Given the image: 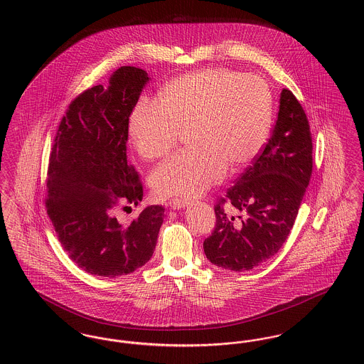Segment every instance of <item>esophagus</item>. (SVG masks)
<instances>
[{"label":"esophagus","instance_id":"esophagus-1","mask_svg":"<svg viewBox=\"0 0 364 364\" xmlns=\"http://www.w3.org/2000/svg\"><path fill=\"white\" fill-rule=\"evenodd\" d=\"M188 205H190V202L184 200V199H173V200L169 202V206H171V208H174V210L186 208Z\"/></svg>","mask_w":364,"mask_h":364}]
</instances>
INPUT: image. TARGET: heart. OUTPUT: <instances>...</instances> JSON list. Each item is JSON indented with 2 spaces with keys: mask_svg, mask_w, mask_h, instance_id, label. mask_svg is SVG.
Returning <instances> with one entry per match:
<instances>
[{
  "mask_svg": "<svg viewBox=\"0 0 364 364\" xmlns=\"http://www.w3.org/2000/svg\"><path fill=\"white\" fill-rule=\"evenodd\" d=\"M159 105L140 100L128 117V134L139 156L156 161L173 151L190 127L192 146L151 174L162 198H193L239 173L259 156L270 135L273 95L258 75L206 68L162 87Z\"/></svg>",
  "mask_w": 364,
  "mask_h": 364,
  "instance_id": "1",
  "label": "heart"
}]
</instances>
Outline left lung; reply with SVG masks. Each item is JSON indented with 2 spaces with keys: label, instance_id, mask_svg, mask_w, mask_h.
Listing matches in <instances>:
<instances>
[{
  "label": "left lung",
  "instance_id": "obj_1",
  "mask_svg": "<svg viewBox=\"0 0 364 364\" xmlns=\"http://www.w3.org/2000/svg\"><path fill=\"white\" fill-rule=\"evenodd\" d=\"M311 172L309 120L292 91L284 88L263 151L214 208L215 228L203 242L208 259L244 272L274 257L294 226Z\"/></svg>",
  "mask_w": 364,
  "mask_h": 364
}]
</instances>
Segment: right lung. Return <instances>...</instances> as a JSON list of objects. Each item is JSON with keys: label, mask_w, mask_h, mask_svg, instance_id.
<instances>
[{"label": "right lung", "mask_w": 364, "mask_h": 364, "mask_svg": "<svg viewBox=\"0 0 364 364\" xmlns=\"http://www.w3.org/2000/svg\"><path fill=\"white\" fill-rule=\"evenodd\" d=\"M150 77L122 67L109 86L76 97L60 122L48 171L46 208L63 248L79 267L119 277L146 264L164 223L162 206H149L127 225L114 217L143 199L139 174L127 161L128 117Z\"/></svg>", "instance_id": "1"}]
</instances>
